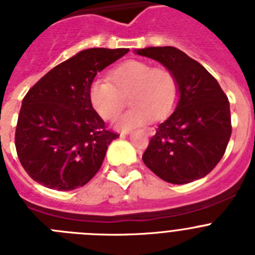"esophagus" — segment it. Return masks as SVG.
<instances>
[{"label": "esophagus", "instance_id": "obj_1", "mask_svg": "<svg viewBox=\"0 0 255 255\" xmlns=\"http://www.w3.org/2000/svg\"><path fill=\"white\" fill-rule=\"evenodd\" d=\"M145 134H147L148 136H152V135H154V129H147L145 130Z\"/></svg>", "mask_w": 255, "mask_h": 255}]
</instances>
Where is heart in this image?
Masks as SVG:
<instances>
[{
  "instance_id": "1",
  "label": "heart",
  "mask_w": 255,
  "mask_h": 255,
  "mask_svg": "<svg viewBox=\"0 0 255 255\" xmlns=\"http://www.w3.org/2000/svg\"><path fill=\"white\" fill-rule=\"evenodd\" d=\"M107 79H94L89 85V102L106 121L115 120L129 94L134 107L119 121L123 129H134L149 123L153 117L164 119L172 112L179 100V83L167 69H153L143 61H126Z\"/></svg>"
}]
</instances>
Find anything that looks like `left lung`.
Returning <instances> with one entry per match:
<instances>
[{
    "instance_id": "1",
    "label": "left lung",
    "mask_w": 255,
    "mask_h": 255,
    "mask_svg": "<svg viewBox=\"0 0 255 255\" xmlns=\"http://www.w3.org/2000/svg\"><path fill=\"white\" fill-rule=\"evenodd\" d=\"M135 53L158 61L179 83L176 108L158 125L143 162L171 184L202 179L221 161L231 136L226 94L198 61L175 47H148Z\"/></svg>"
}]
</instances>
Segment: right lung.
<instances>
[{"mask_svg":"<svg viewBox=\"0 0 255 255\" xmlns=\"http://www.w3.org/2000/svg\"><path fill=\"white\" fill-rule=\"evenodd\" d=\"M128 48H88L61 62L31 87L22 100L15 147L34 181L56 190L84 186L98 172L119 135L89 102L97 73L123 57Z\"/></svg>","mask_w":255,"mask_h":255,"instance_id":"obj_1","label":"right lung"}]
</instances>
